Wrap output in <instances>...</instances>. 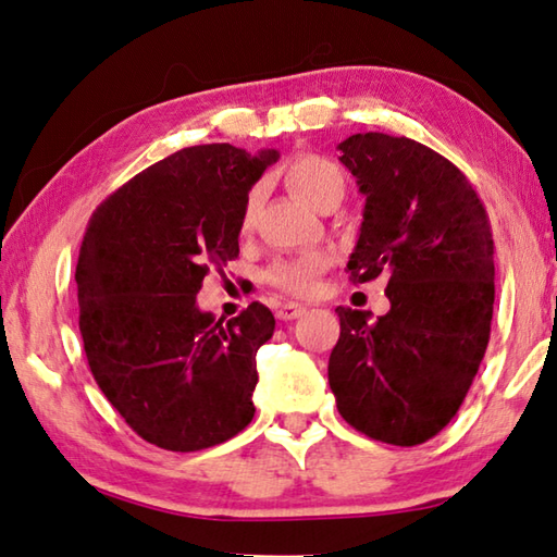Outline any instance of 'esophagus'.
<instances>
[{"label": "esophagus", "instance_id": "1", "mask_svg": "<svg viewBox=\"0 0 557 557\" xmlns=\"http://www.w3.org/2000/svg\"><path fill=\"white\" fill-rule=\"evenodd\" d=\"M305 311H307V307L295 305V301H285V305L277 307L275 313H277L280 321H295V319H299Z\"/></svg>", "mask_w": 557, "mask_h": 557}]
</instances>
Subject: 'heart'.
<instances>
[{
  "mask_svg": "<svg viewBox=\"0 0 557 557\" xmlns=\"http://www.w3.org/2000/svg\"><path fill=\"white\" fill-rule=\"evenodd\" d=\"M287 182L307 205L321 211L329 207H338L343 195H346V175H343V170L333 163V160L323 156L307 153L292 160V165L287 168ZM260 197V187H252L248 191V197L244 201V214H240V228L244 231H248L252 226V221H256ZM326 268V256H321V252H309V256L275 262L268 272V280L275 287L289 292V295L307 297L317 289V280Z\"/></svg>",
  "mask_w": 557,
  "mask_h": 557,
  "instance_id": "1",
  "label": "heart"
}]
</instances>
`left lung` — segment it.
<instances>
[{"label":"left lung","instance_id":"1","mask_svg":"<svg viewBox=\"0 0 557 557\" xmlns=\"http://www.w3.org/2000/svg\"><path fill=\"white\" fill-rule=\"evenodd\" d=\"M366 195L348 272H387L389 311L338 307L329 358L336 407L352 429L419 446L458 413L490 343L494 240L478 191L450 160L407 136L356 134L338 144Z\"/></svg>","mask_w":557,"mask_h":557}]
</instances>
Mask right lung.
Instances as JSON below:
<instances>
[{"label": "right lung", "mask_w": 557, "mask_h": 557, "mask_svg": "<svg viewBox=\"0 0 557 557\" xmlns=\"http://www.w3.org/2000/svg\"><path fill=\"white\" fill-rule=\"evenodd\" d=\"M277 150L182 148L107 197L77 258L89 370L124 421L158 448L219 446L252 421L256 352L275 317L252 301L231 321L197 307L211 268L238 258L244 201Z\"/></svg>", "instance_id": "right-lung-1"}]
</instances>
